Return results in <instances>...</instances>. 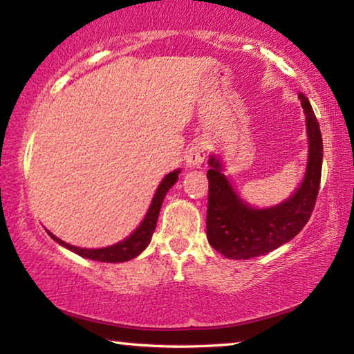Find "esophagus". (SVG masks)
Returning a JSON list of instances; mask_svg holds the SVG:
<instances>
[{"label": "esophagus", "instance_id": "1", "mask_svg": "<svg viewBox=\"0 0 354 354\" xmlns=\"http://www.w3.org/2000/svg\"><path fill=\"white\" fill-rule=\"evenodd\" d=\"M206 142L203 140H194L189 145L187 151H185V164L189 167H196V169H200L201 164L205 162L206 159Z\"/></svg>", "mask_w": 354, "mask_h": 354}]
</instances>
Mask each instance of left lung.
<instances>
[{"instance_id": "obj_1", "label": "left lung", "mask_w": 354, "mask_h": 354, "mask_svg": "<svg viewBox=\"0 0 354 354\" xmlns=\"http://www.w3.org/2000/svg\"><path fill=\"white\" fill-rule=\"evenodd\" d=\"M298 98L306 113L309 154L306 175L289 200L268 209L248 206L221 173L220 160L214 156L209 159L206 234L211 247L227 259H251L277 250L303 230L314 211L322 178L323 142L309 100L303 93H298Z\"/></svg>"}]
</instances>
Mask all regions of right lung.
Instances as JSON below:
<instances>
[{"label":"right lung","mask_w":354,"mask_h":354,"mask_svg":"<svg viewBox=\"0 0 354 354\" xmlns=\"http://www.w3.org/2000/svg\"><path fill=\"white\" fill-rule=\"evenodd\" d=\"M178 175H179V170H173L162 179V183L159 184L158 190H156L151 206H149L145 218H143L140 226L137 227V230L128 239H124L122 242L111 245V247H106V248L91 250V248L73 247V245L65 243L64 241H61V239H57L55 234H51L50 231H48V234H50L53 241H56L59 245H62V247L68 248L70 251H73V253L80 254L82 257H87V259L100 261V262H124V261L134 259L136 256H139L142 251L148 247L149 241H151V236L156 230V223H158L159 211L165 198V194L173 187V184L176 183Z\"/></svg>","instance_id":"add662e5"}]
</instances>
